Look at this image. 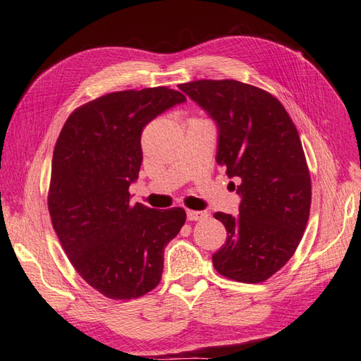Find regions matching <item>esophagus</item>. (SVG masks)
Segmentation results:
<instances>
[{
    "label": "esophagus",
    "mask_w": 361,
    "mask_h": 361,
    "mask_svg": "<svg viewBox=\"0 0 361 361\" xmlns=\"http://www.w3.org/2000/svg\"><path fill=\"white\" fill-rule=\"evenodd\" d=\"M207 216V212H200V210H188V219L189 221H200Z\"/></svg>",
    "instance_id": "esophagus-1"
}]
</instances>
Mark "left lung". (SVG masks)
<instances>
[{
    "label": "left lung",
    "mask_w": 361,
    "mask_h": 361,
    "mask_svg": "<svg viewBox=\"0 0 361 361\" xmlns=\"http://www.w3.org/2000/svg\"><path fill=\"white\" fill-rule=\"evenodd\" d=\"M178 88L216 122V163L243 198L239 215H214L227 230L212 256L215 270L244 283L270 279L294 255L310 218L311 177L298 129L273 94L244 82L201 79Z\"/></svg>",
    "instance_id": "left-lung-1"
}]
</instances>
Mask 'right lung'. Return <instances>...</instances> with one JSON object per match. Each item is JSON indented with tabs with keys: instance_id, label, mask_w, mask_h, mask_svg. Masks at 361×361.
Returning <instances> with one entry per match:
<instances>
[{
	"instance_id": "1",
	"label": "right lung",
	"mask_w": 361,
	"mask_h": 361,
	"mask_svg": "<svg viewBox=\"0 0 361 361\" xmlns=\"http://www.w3.org/2000/svg\"><path fill=\"white\" fill-rule=\"evenodd\" d=\"M186 96L168 87L109 92L76 108L54 146L49 212L63 252L90 286L129 300L161 281L164 247L186 223L181 207L129 204L143 128Z\"/></svg>"
}]
</instances>
